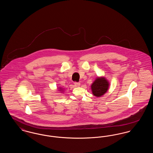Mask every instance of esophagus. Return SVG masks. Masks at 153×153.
<instances>
[{
    "label": "esophagus",
    "instance_id": "34e87169",
    "mask_svg": "<svg viewBox=\"0 0 153 153\" xmlns=\"http://www.w3.org/2000/svg\"><path fill=\"white\" fill-rule=\"evenodd\" d=\"M74 84L75 87H80V82H74Z\"/></svg>",
    "mask_w": 153,
    "mask_h": 153
}]
</instances>
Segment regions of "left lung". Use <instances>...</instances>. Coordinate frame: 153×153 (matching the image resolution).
I'll use <instances>...</instances> for the list:
<instances>
[{"mask_svg":"<svg viewBox=\"0 0 153 153\" xmlns=\"http://www.w3.org/2000/svg\"><path fill=\"white\" fill-rule=\"evenodd\" d=\"M108 86V82L105 78H97L91 86L92 93L96 97L101 96L107 91Z\"/></svg>","mask_w":153,"mask_h":153,"instance_id":"1","label":"left lung"}]
</instances>
